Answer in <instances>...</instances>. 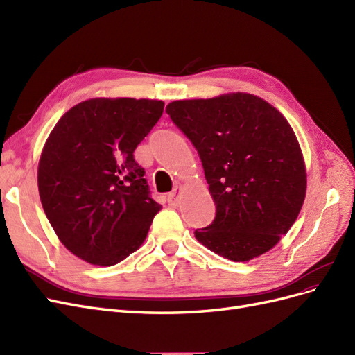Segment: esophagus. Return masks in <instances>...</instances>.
<instances>
[{"label": "esophagus", "mask_w": 355, "mask_h": 355, "mask_svg": "<svg viewBox=\"0 0 355 355\" xmlns=\"http://www.w3.org/2000/svg\"><path fill=\"white\" fill-rule=\"evenodd\" d=\"M179 196H180V187H176V188H175L173 191H171L170 194L167 196V202L170 204V206H178Z\"/></svg>", "instance_id": "34e87169"}]
</instances>
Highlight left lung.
<instances>
[{"label":"left lung","instance_id":"obj_1","mask_svg":"<svg viewBox=\"0 0 355 355\" xmlns=\"http://www.w3.org/2000/svg\"><path fill=\"white\" fill-rule=\"evenodd\" d=\"M166 112L196 146L216 204V216L196 239L234 262L272 249L306 192L302 151L286 118L249 93L175 101Z\"/></svg>","mask_w":355,"mask_h":355}]
</instances>
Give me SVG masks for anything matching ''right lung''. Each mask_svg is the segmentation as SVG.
<instances>
[{"label":"right lung","mask_w":355,"mask_h":355,"mask_svg":"<svg viewBox=\"0 0 355 355\" xmlns=\"http://www.w3.org/2000/svg\"><path fill=\"white\" fill-rule=\"evenodd\" d=\"M163 111L161 101L89 99L51 130L38 164L40 198L59 240L80 259L111 266L145 241L161 206L133 153Z\"/></svg>","instance_id":"obj_1"}]
</instances>
